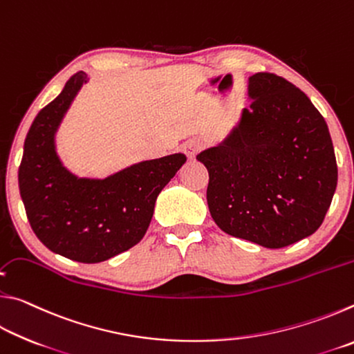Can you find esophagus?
<instances>
[{"mask_svg": "<svg viewBox=\"0 0 354 354\" xmlns=\"http://www.w3.org/2000/svg\"><path fill=\"white\" fill-rule=\"evenodd\" d=\"M201 147H203V143L200 140L190 139V140H187L183 145V151H184L185 156H187V158L192 159V158H195V154L200 151Z\"/></svg>", "mask_w": 354, "mask_h": 354, "instance_id": "obj_1", "label": "esophagus"}]
</instances>
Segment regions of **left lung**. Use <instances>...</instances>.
Listing matches in <instances>:
<instances>
[{"mask_svg":"<svg viewBox=\"0 0 354 354\" xmlns=\"http://www.w3.org/2000/svg\"><path fill=\"white\" fill-rule=\"evenodd\" d=\"M248 98L230 136L196 159L209 171L207 206L220 230L283 248L323 223L337 185L333 140L322 113L284 77L250 76Z\"/></svg>","mask_w":354,"mask_h":354,"instance_id":"left-lung-1","label":"left lung"}]
</instances>
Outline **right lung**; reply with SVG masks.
Segmentation results:
<instances>
[{
	"instance_id": "obj_1",
	"label": "right lung",
	"mask_w": 354,
	"mask_h": 354,
	"mask_svg": "<svg viewBox=\"0 0 354 354\" xmlns=\"http://www.w3.org/2000/svg\"><path fill=\"white\" fill-rule=\"evenodd\" d=\"M77 71L29 128L19 169L32 231L53 253L84 263L117 256L142 241L156 198L185 162L183 153L142 160L104 179L80 178L62 164L56 133L82 84Z\"/></svg>"
}]
</instances>
